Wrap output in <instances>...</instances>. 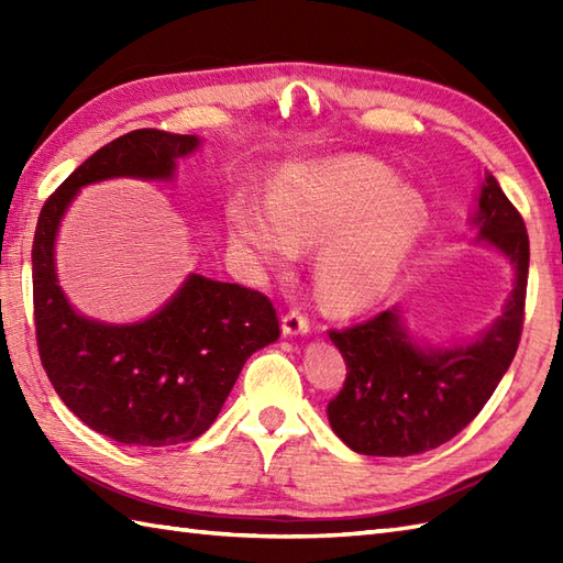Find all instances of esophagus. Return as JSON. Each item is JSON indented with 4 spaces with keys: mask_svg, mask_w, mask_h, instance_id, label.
<instances>
[{
    "mask_svg": "<svg viewBox=\"0 0 563 563\" xmlns=\"http://www.w3.org/2000/svg\"><path fill=\"white\" fill-rule=\"evenodd\" d=\"M309 331V319L300 309H290V312H285L283 317V333H288V336H297V333H307Z\"/></svg>",
    "mask_w": 563,
    "mask_h": 563,
    "instance_id": "obj_1",
    "label": "esophagus"
}]
</instances>
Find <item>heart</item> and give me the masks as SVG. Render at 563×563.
Here are the masks:
<instances>
[{"instance_id":"1","label":"heart","mask_w":563,"mask_h":563,"mask_svg":"<svg viewBox=\"0 0 563 563\" xmlns=\"http://www.w3.org/2000/svg\"><path fill=\"white\" fill-rule=\"evenodd\" d=\"M394 186V174L373 159L297 166L273 184L271 218L239 202L232 230L271 263L329 242L317 261L319 295L336 312H353L389 288L426 220L421 198Z\"/></svg>"}]
</instances>
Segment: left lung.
Instances as JSON below:
<instances>
[{"instance_id":"obj_1","label":"left lung","mask_w":563,"mask_h":563,"mask_svg":"<svg viewBox=\"0 0 563 563\" xmlns=\"http://www.w3.org/2000/svg\"><path fill=\"white\" fill-rule=\"evenodd\" d=\"M474 222L482 227L479 236L516 266L506 312L479 341L448 351L421 349L404 331L397 309L329 331L345 361V382L327 413L333 433L351 450L409 457L442 445L474 421L516 357L530 239L522 214L492 174H486Z\"/></svg>"}]
</instances>
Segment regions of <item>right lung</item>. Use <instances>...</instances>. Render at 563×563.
<instances>
[{
    "mask_svg": "<svg viewBox=\"0 0 563 563\" xmlns=\"http://www.w3.org/2000/svg\"><path fill=\"white\" fill-rule=\"evenodd\" d=\"M198 137L142 128L79 164L45 200L35 224L33 319L41 363L79 421L125 445L196 440L218 418L246 357L280 336L266 295L190 275L162 312L130 327L75 314L59 290L53 244L69 200L111 176L169 178Z\"/></svg>",
    "mask_w": 563,
    "mask_h": 563,
    "instance_id": "right-lung-1",
    "label": "right lung"
}]
</instances>
